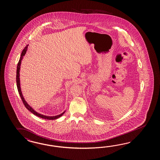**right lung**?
<instances>
[{
  "label": "right lung",
  "mask_w": 160,
  "mask_h": 160,
  "mask_svg": "<svg viewBox=\"0 0 160 160\" xmlns=\"http://www.w3.org/2000/svg\"><path fill=\"white\" fill-rule=\"evenodd\" d=\"M28 48V45L25 47V48L23 50V51L22 52V53L21 54V57H20L19 60V62H18V65H17V78H16V79H17V85L18 92L19 93V95L21 96L22 100L23 103L24 104L25 106L26 107V108L28 111H30L32 113L34 114L35 115L38 117L41 118H43V119H48V120H54V119H56L57 118H59L61 117L65 113V111H64L62 113L60 114V115H56V116H53V117H52H52H50V116H46V115H42V114H39V113H38L37 111L34 110L30 105H28V103L26 102V101L25 99H24V97H23V95H22L21 88V86H20L21 84H20V78H19V72H20V68H21L22 60V59H23V56H25V54L26 53V52H27Z\"/></svg>",
  "instance_id": "1"
}]
</instances>
